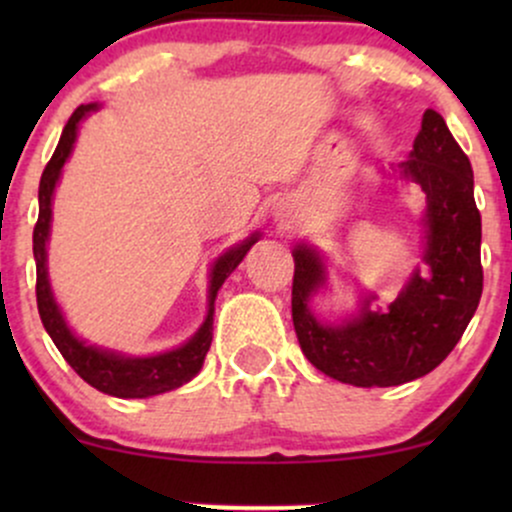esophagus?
<instances>
[{"instance_id":"obj_1","label":"esophagus","mask_w":512,"mask_h":512,"mask_svg":"<svg viewBox=\"0 0 512 512\" xmlns=\"http://www.w3.org/2000/svg\"><path fill=\"white\" fill-rule=\"evenodd\" d=\"M274 216H276V221H279L281 228H291L293 223H296V214H293L291 209H279Z\"/></svg>"}]
</instances>
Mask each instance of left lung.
<instances>
[{"label": "left lung", "instance_id": "obj_1", "mask_svg": "<svg viewBox=\"0 0 512 512\" xmlns=\"http://www.w3.org/2000/svg\"><path fill=\"white\" fill-rule=\"evenodd\" d=\"M390 170L426 197L424 267L411 272L385 310L370 308L375 293H368L342 322L317 317L313 298L327 284L325 255L308 243L293 248L298 344L317 370L356 387H392L431 373L460 342L484 289L472 163L436 110L424 113L407 161Z\"/></svg>", "mask_w": 512, "mask_h": 512}]
</instances>
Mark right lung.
<instances>
[{"mask_svg": "<svg viewBox=\"0 0 512 512\" xmlns=\"http://www.w3.org/2000/svg\"><path fill=\"white\" fill-rule=\"evenodd\" d=\"M101 105L88 103L79 105L74 115L62 129L60 144H57L55 154H52L50 163L43 170L38 187V223L33 228V257H35V272H38V281H35V296H38V313L43 320L45 332L55 342L64 361L72 366L88 385L96 390L105 392L110 397L120 399H144L163 395V392L175 390V387L190 383L192 378L202 370L204 356H207L211 346V330H214V301L216 293L223 286V281L233 274V269L243 262L248 250L257 240L262 238L260 231H255L243 243L233 245L226 252L216 257L209 269V291H207V317L199 325V330L187 339L185 344L175 346V349L161 351V354L151 356H127L122 351L105 349V346L88 344L86 339L76 337L72 327L67 325L60 303L55 301L52 293L50 276H48V240L52 228V197H55L57 182L62 178L64 163L69 161L74 151L76 134H79L81 122L86 120L93 110Z\"/></svg>", "mask_w": 512, "mask_h": 512, "instance_id": "add662e5", "label": "right lung"}]
</instances>
